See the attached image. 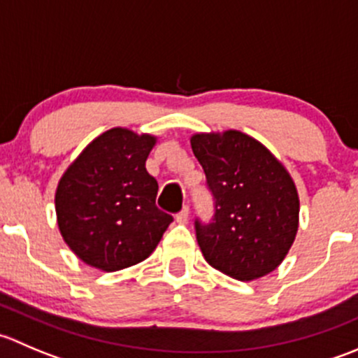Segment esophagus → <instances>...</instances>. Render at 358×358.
I'll use <instances>...</instances> for the list:
<instances>
[{"instance_id": "34e87169", "label": "esophagus", "mask_w": 358, "mask_h": 358, "mask_svg": "<svg viewBox=\"0 0 358 358\" xmlns=\"http://www.w3.org/2000/svg\"><path fill=\"white\" fill-rule=\"evenodd\" d=\"M189 216H190V209H189V206H185V208H183L178 215H176V222L187 223L189 222Z\"/></svg>"}]
</instances>
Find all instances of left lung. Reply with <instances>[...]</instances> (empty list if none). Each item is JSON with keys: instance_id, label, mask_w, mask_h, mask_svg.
<instances>
[{"instance_id": "obj_1", "label": "left lung", "mask_w": 358, "mask_h": 358, "mask_svg": "<svg viewBox=\"0 0 358 358\" xmlns=\"http://www.w3.org/2000/svg\"><path fill=\"white\" fill-rule=\"evenodd\" d=\"M194 156L215 201L211 222L196 220L206 262L237 280L273 272L298 232V190L287 169L246 133H197Z\"/></svg>"}]
</instances>
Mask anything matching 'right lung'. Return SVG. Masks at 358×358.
Segmentation results:
<instances>
[{"instance_id":"right-lung-1","label":"right lung","mask_w":358,"mask_h":358,"mask_svg":"<svg viewBox=\"0 0 358 358\" xmlns=\"http://www.w3.org/2000/svg\"><path fill=\"white\" fill-rule=\"evenodd\" d=\"M156 136L112 128L96 136L60 178L57 222L79 259L115 272L149 258L173 216L156 206L145 169Z\"/></svg>"}]
</instances>
